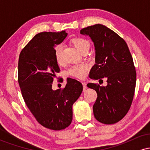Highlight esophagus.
Instances as JSON below:
<instances>
[{
  "label": "esophagus",
  "mask_w": 150,
  "mask_h": 150,
  "mask_svg": "<svg viewBox=\"0 0 150 150\" xmlns=\"http://www.w3.org/2000/svg\"><path fill=\"white\" fill-rule=\"evenodd\" d=\"M82 85H83V89H84V90H85L86 88H87V84H86L85 82H82Z\"/></svg>",
  "instance_id": "esophagus-1"
}]
</instances>
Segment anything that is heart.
<instances>
[{
    "label": "heart",
    "mask_w": 150,
    "mask_h": 150,
    "mask_svg": "<svg viewBox=\"0 0 150 150\" xmlns=\"http://www.w3.org/2000/svg\"><path fill=\"white\" fill-rule=\"evenodd\" d=\"M73 45L77 48V49L81 53L85 52L86 51H89L90 47V44L88 40L82 37H76L74 38L72 40ZM63 46L61 44H58L55 48V58H56V62L58 64L61 65L63 63ZM88 70V66L86 64H79L71 66L68 70V75L75 77L78 79L85 78Z\"/></svg>",
    "instance_id": "heart-1"
}]
</instances>
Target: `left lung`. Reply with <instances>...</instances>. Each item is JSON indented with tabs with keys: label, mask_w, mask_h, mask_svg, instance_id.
Wrapping results in <instances>:
<instances>
[{
	"label": "left lung",
	"mask_w": 150,
	"mask_h": 150,
	"mask_svg": "<svg viewBox=\"0 0 150 150\" xmlns=\"http://www.w3.org/2000/svg\"><path fill=\"white\" fill-rule=\"evenodd\" d=\"M80 33L89 36L95 47V64L89 77L107 79L106 87L87 84L97 94L93 106L94 117L104 124L116 123L128 112L135 93L136 71L131 53L124 39L104 25L89 26Z\"/></svg>",
	"instance_id": "1"
}]
</instances>
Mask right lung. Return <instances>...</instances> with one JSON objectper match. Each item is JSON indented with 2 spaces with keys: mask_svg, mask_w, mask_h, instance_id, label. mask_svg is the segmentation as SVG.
Here are the masks:
<instances>
[{
  "mask_svg": "<svg viewBox=\"0 0 150 150\" xmlns=\"http://www.w3.org/2000/svg\"><path fill=\"white\" fill-rule=\"evenodd\" d=\"M67 35L65 30L36 34L19 56L18 82L25 104L41 125L53 130L70 125L73 104L83 89L81 82L68 77L64 88L52 89L53 78L60 72L55 46Z\"/></svg>",
  "mask_w": 150,
  "mask_h": 150,
  "instance_id": "obj_1",
  "label": "right lung"
}]
</instances>
